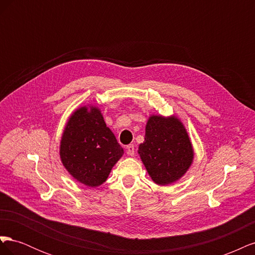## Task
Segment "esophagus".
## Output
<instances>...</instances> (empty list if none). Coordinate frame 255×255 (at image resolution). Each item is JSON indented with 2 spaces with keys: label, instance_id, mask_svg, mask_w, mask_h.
I'll return each mask as SVG.
<instances>
[{
  "label": "esophagus",
  "instance_id": "obj_1",
  "mask_svg": "<svg viewBox=\"0 0 255 255\" xmlns=\"http://www.w3.org/2000/svg\"><path fill=\"white\" fill-rule=\"evenodd\" d=\"M127 153H128V155H129V156H134V154H135L134 144H128L127 146Z\"/></svg>",
  "mask_w": 255,
  "mask_h": 255
}]
</instances>
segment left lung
Here are the masks:
<instances>
[{"label":"left lung","mask_w":255,"mask_h":255,"mask_svg":"<svg viewBox=\"0 0 255 255\" xmlns=\"http://www.w3.org/2000/svg\"><path fill=\"white\" fill-rule=\"evenodd\" d=\"M138 154L152 181L165 186L179 181L194 161V148L186 128L175 117L152 115L145 126Z\"/></svg>","instance_id":"left-lung-1"}]
</instances>
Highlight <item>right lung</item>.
<instances>
[{"mask_svg": "<svg viewBox=\"0 0 255 255\" xmlns=\"http://www.w3.org/2000/svg\"><path fill=\"white\" fill-rule=\"evenodd\" d=\"M123 153L99 107L82 106L68 119L59 155L66 170L78 182L89 187L102 185Z\"/></svg>", "mask_w": 255, "mask_h": 255, "instance_id": "1", "label": "right lung"}]
</instances>
